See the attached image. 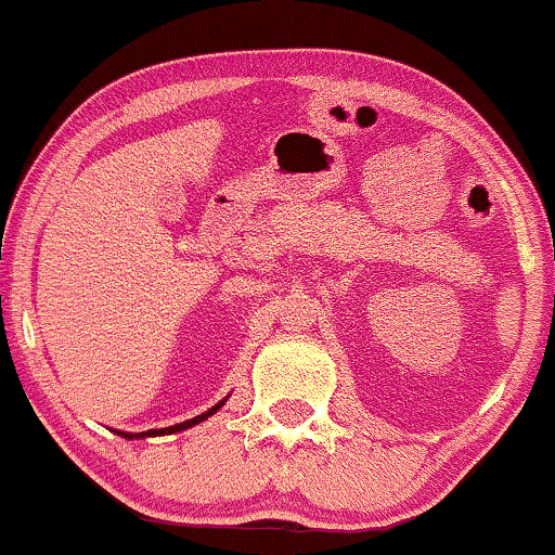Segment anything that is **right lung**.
Returning <instances> with one entry per match:
<instances>
[{
  "label": "right lung",
  "mask_w": 555,
  "mask_h": 555,
  "mask_svg": "<svg viewBox=\"0 0 555 555\" xmlns=\"http://www.w3.org/2000/svg\"><path fill=\"white\" fill-rule=\"evenodd\" d=\"M228 402V397L222 399V402H217L212 410H207L205 415H196V417H192V420H186V423H179V425H171V427H164V430H149V433H120L117 430V435H125V438H153V435H171V433H179V430H186V427H194V425H199L202 420H207V417H212L217 410H220L222 404Z\"/></svg>",
  "instance_id": "right-lung-1"
}]
</instances>
